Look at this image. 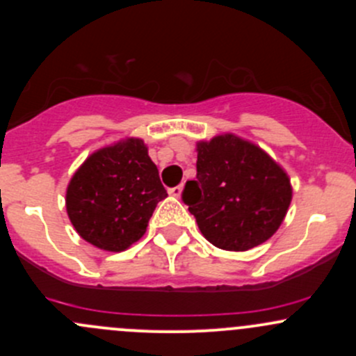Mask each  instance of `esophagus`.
Here are the masks:
<instances>
[{"label": "esophagus", "mask_w": 356, "mask_h": 356, "mask_svg": "<svg viewBox=\"0 0 356 356\" xmlns=\"http://www.w3.org/2000/svg\"><path fill=\"white\" fill-rule=\"evenodd\" d=\"M181 193H182V186H175V188L168 189V195L175 196V198H179V196H181Z\"/></svg>", "instance_id": "obj_1"}]
</instances>
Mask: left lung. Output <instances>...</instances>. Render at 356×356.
<instances>
[{
    "label": "left lung",
    "mask_w": 356,
    "mask_h": 356,
    "mask_svg": "<svg viewBox=\"0 0 356 356\" xmlns=\"http://www.w3.org/2000/svg\"><path fill=\"white\" fill-rule=\"evenodd\" d=\"M288 174L264 149L232 134L198 143L196 181L182 201L213 246L246 251L267 241L288 211Z\"/></svg>",
    "instance_id": "8db88e82"
}]
</instances>
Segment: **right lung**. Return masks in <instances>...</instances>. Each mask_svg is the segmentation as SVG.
<instances>
[{
	"instance_id": "add662e5",
	"label": "right lung",
	"mask_w": 356,
	"mask_h": 356,
	"mask_svg": "<svg viewBox=\"0 0 356 356\" xmlns=\"http://www.w3.org/2000/svg\"><path fill=\"white\" fill-rule=\"evenodd\" d=\"M167 198L156 165L141 139L92 153L67 188V213L82 239L124 251L141 239L158 201Z\"/></svg>"
}]
</instances>
